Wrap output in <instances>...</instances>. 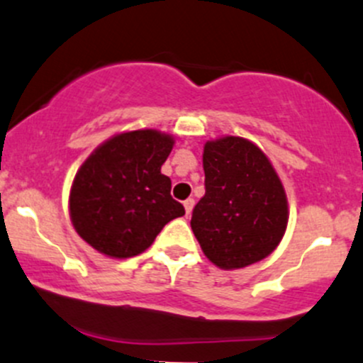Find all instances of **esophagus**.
Masks as SVG:
<instances>
[{"label": "esophagus", "instance_id": "1", "mask_svg": "<svg viewBox=\"0 0 363 363\" xmlns=\"http://www.w3.org/2000/svg\"><path fill=\"white\" fill-rule=\"evenodd\" d=\"M193 207H194V200L193 198H188V200L184 201V208H186V213H188V216H191Z\"/></svg>", "mask_w": 363, "mask_h": 363}]
</instances>
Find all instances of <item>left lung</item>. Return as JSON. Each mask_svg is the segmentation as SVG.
<instances>
[{
  "label": "left lung",
  "instance_id": "8db88e82",
  "mask_svg": "<svg viewBox=\"0 0 363 363\" xmlns=\"http://www.w3.org/2000/svg\"><path fill=\"white\" fill-rule=\"evenodd\" d=\"M205 194L191 230L201 250L220 269H240L277 249L289 223L284 184L254 143L226 135L203 147Z\"/></svg>",
  "mask_w": 363,
  "mask_h": 363
}]
</instances>
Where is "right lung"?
Here are the masks:
<instances>
[{
	"mask_svg": "<svg viewBox=\"0 0 363 363\" xmlns=\"http://www.w3.org/2000/svg\"><path fill=\"white\" fill-rule=\"evenodd\" d=\"M172 147L169 133L144 128L118 133L83 162L71 186L69 216L90 247L113 259L133 257L184 216L162 174Z\"/></svg>",
	"mask_w": 363,
	"mask_h": 363,
	"instance_id": "obj_1",
	"label": "right lung"
}]
</instances>
